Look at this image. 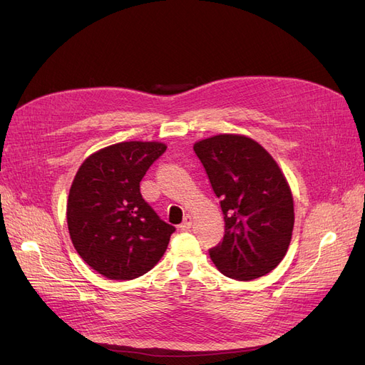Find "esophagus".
<instances>
[{"label": "esophagus", "mask_w": 365, "mask_h": 365, "mask_svg": "<svg viewBox=\"0 0 365 365\" xmlns=\"http://www.w3.org/2000/svg\"><path fill=\"white\" fill-rule=\"evenodd\" d=\"M180 227H181V230H188L192 227V215H185L184 217V220H182V223L180 225Z\"/></svg>", "instance_id": "34e87169"}]
</instances>
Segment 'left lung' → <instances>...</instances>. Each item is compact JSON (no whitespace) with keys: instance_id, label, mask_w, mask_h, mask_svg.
Returning a JSON list of instances; mask_svg holds the SVG:
<instances>
[{"instance_id":"8db88e82","label":"left lung","mask_w":365,"mask_h":365,"mask_svg":"<svg viewBox=\"0 0 365 365\" xmlns=\"http://www.w3.org/2000/svg\"><path fill=\"white\" fill-rule=\"evenodd\" d=\"M220 199L225 237L211 260L230 279L249 282L283 260L294 230V199L275 160L250 138L218 135L193 147Z\"/></svg>"}]
</instances>
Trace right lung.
<instances>
[{"instance_id":"1","label":"right lung","mask_w":365,"mask_h":365,"mask_svg":"<svg viewBox=\"0 0 365 365\" xmlns=\"http://www.w3.org/2000/svg\"><path fill=\"white\" fill-rule=\"evenodd\" d=\"M166 151L158 142H121L90 155L73 180L67 225L73 245L94 271L133 280L165 255L175 227L140 195V181Z\"/></svg>"}]
</instances>
